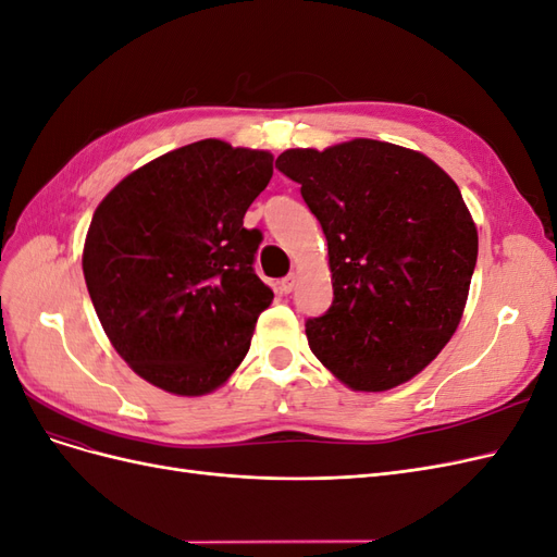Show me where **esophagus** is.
<instances>
[{
    "label": "esophagus",
    "mask_w": 557,
    "mask_h": 557,
    "mask_svg": "<svg viewBox=\"0 0 557 557\" xmlns=\"http://www.w3.org/2000/svg\"><path fill=\"white\" fill-rule=\"evenodd\" d=\"M297 288V276L295 274H290V276H285L283 281H281V293H285V295H290L293 290Z\"/></svg>",
    "instance_id": "1"
}]
</instances>
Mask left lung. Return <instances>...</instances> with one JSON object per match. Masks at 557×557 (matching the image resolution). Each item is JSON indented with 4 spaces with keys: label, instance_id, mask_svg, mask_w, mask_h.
<instances>
[{
    "label": "left lung",
    "instance_id": "left-lung-1",
    "mask_svg": "<svg viewBox=\"0 0 557 557\" xmlns=\"http://www.w3.org/2000/svg\"><path fill=\"white\" fill-rule=\"evenodd\" d=\"M276 166L327 239L334 299L307 320L313 356L352 391L407 383L467 305L479 234L460 188L423 153L374 139L290 148Z\"/></svg>",
    "mask_w": 557,
    "mask_h": 557
}]
</instances>
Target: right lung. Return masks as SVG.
Returning a JSON list of instances; mask_svg holds the SVG:
<instances>
[{"label":"right lung","mask_w":557,"mask_h":557,"mask_svg":"<svg viewBox=\"0 0 557 557\" xmlns=\"http://www.w3.org/2000/svg\"><path fill=\"white\" fill-rule=\"evenodd\" d=\"M272 174L267 150L205 139L139 166L97 207L83 276L109 342L148 383L207 395L246 358L274 293L244 215Z\"/></svg>","instance_id":"1"}]
</instances>
